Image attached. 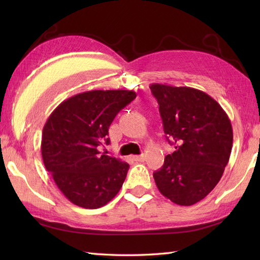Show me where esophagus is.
Segmentation results:
<instances>
[{"label":"esophagus","mask_w":260,"mask_h":260,"mask_svg":"<svg viewBox=\"0 0 260 260\" xmlns=\"http://www.w3.org/2000/svg\"><path fill=\"white\" fill-rule=\"evenodd\" d=\"M133 158L135 159L136 162H143L145 159V156L142 154V155H135Z\"/></svg>","instance_id":"1"}]
</instances>
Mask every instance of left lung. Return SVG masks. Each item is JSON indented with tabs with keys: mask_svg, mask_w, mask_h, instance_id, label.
Wrapping results in <instances>:
<instances>
[{
	"mask_svg": "<svg viewBox=\"0 0 260 260\" xmlns=\"http://www.w3.org/2000/svg\"><path fill=\"white\" fill-rule=\"evenodd\" d=\"M150 88L159 105L167 140L175 145L154 172V180L165 198L192 206L221 179L233 148V126L219 103L204 91L163 84Z\"/></svg>",
	"mask_w": 260,
	"mask_h": 260,
	"instance_id": "obj_1",
	"label": "left lung"
}]
</instances>
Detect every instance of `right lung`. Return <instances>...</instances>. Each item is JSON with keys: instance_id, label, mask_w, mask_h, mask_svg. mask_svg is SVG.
I'll return each instance as SVG.
<instances>
[{"instance_id": "obj_1", "label": "right lung", "mask_w": 260, "mask_h": 260, "mask_svg": "<svg viewBox=\"0 0 260 260\" xmlns=\"http://www.w3.org/2000/svg\"><path fill=\"white\" fill-rule=\"evenodd\" d=\"M136 97L133 90H90L66 99L42 131L41 154L54 183L85 209L107 204L123 185L128 163L99 151L108 145L115 116Z\"/></svg>"}]
</instances>
